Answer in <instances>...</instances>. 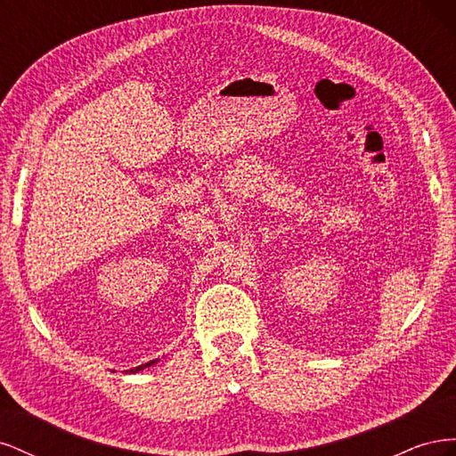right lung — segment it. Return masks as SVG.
Instances as JSON below:
<instances>
[{
  "mask_svg": "<svg viewBox=\"0 0 456 456\" xmlns=\"http://www.w3.org/2000/svg\"><path fill=\"white\" fill-rule=\"evenodd\" d=\"M156 362H148V363H144V365H139V367H134V369H131L129 372H136V370H142V369H146V367H150V365H154Z\"/></svg>",
  "mask_w": 456,
  "mask_h": 456,
  "instance_id": "obj_1",
  "label": "right lung"
}]
</instances>
